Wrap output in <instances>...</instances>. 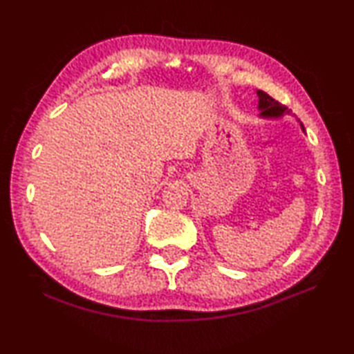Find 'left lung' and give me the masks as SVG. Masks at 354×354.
Listing matches in <instances>:
<instances>
[{
  "label": "left lung",
  "mask_w": 354,
  "mask_h": 354,
  "mask_svg": "<svg viewBox=\"0 0 354 354\" xmlns=\"http://www.w3.org/2000/svg\"><path fill=\"white\" fill-rule=\"evenodd\" d=\"M257 92V97H259V105L257 109L260 111L259 117L260 118H269V120H278V118H282L283 115L289 114L292 115L290 110H288V106L282 105L281 102H278L276 100H273L269 94H266V92L263 91H256ZM299 122V120H298ZM301 129L302 131L305 133V129L304 126L301 124Z\"/></svg>",
  "instance_id": "obj_1"
}]
</instances>
